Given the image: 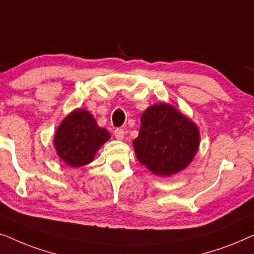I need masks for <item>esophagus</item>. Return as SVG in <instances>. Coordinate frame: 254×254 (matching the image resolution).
<instances>
[{
  "instance_id": "obj_1",
  "label": "esophagus",
  "mask_w": 254,
  "mask_h": 254,
  "mask_svg": "<svg viewBox=\"0 0 254 254\" xmlns=\"http://www.w3.org/2000/svg\"><path fill=\"white\" fill-rule=\"evenodd\" d=\"M114 134H115V137H116V139L122 140L124 138V130L116 129V130L114 131Z\"/></svg>"
}]
</instances>
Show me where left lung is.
Returning <instances> with one entry per match:
<instances>
[{
    "instance_id": "8db88e82",
    "label": "left lung",
    "mask_w": 254,
    "mask_h": 254,
    "mask_svg": "<svg viewBox=\"0 0 254 254\" xmlns=\"http://www.w3.org/2000/svg\"><path fill=\"white\" fill-rule=\"evenodd\" d=\"M139 162L158 177L187 168L200 147V130L171 104H152L141 114L139 134L132 141Z\"/></svg>"
}]
</instances>
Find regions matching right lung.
Wrapping results in <instances>:
<instances>
[{
	"mask_svg": "<svg viewBox=\"0 0 254 254\" xmlns=\"http://www.w3.org/2000/svg\"><path fill=\"white\" fill-rule=\"evenodd\" d=\"M109 139L110 133L97 125L89 111L75 109L56 130L53 146L66 165L77 168L92 162L100 147Z\"/></svg>",
	"mask_w": 254,
	"mask_h": 254,
	"instance_id": "add662e5",
	"label": "right lung"
}]
</instances>
